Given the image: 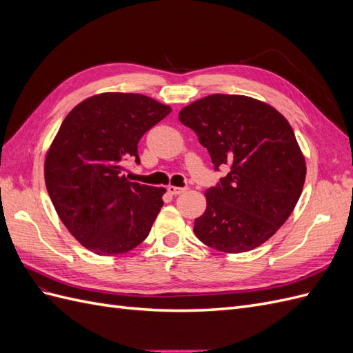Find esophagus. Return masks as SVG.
<instances>
[{"instance_id": "esophagus-1", "label": "esophagus", "mask_w": 353, "mask_h": 353, "mask_svg": "<svg viewBox=\"0 0 353 353\" xmlns=\"http://www.w3.org/2000/svg\"><path fill=\"white\" fill-rule=\"evenodd\" d=\"M168 191L172 196H178L181 193H184V191H187V187H175V185H169L168 187Z\"/></svg>"}]
</instances>
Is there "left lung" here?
<instances>
[{
	"label": "left lung",
	"mask_w": 353,
	"mask_h": 353,
	"mask_svg": "<svg viewBox=\"0 0 353 353\" xmlns=\"http://www.w3.org/2000/svg\"><path fill=\"white\" fill-rule=\"evenodd\" d=\"M208 148L215 170L230 168L205 196L194 234L209 248L241 253L259 248L290 216L306 165L285 117L244 95L213 94L179 112Z\"/></svg>",
	"instance_id": "1"
}]
</instances>
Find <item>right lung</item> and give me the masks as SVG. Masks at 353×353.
Instances as JSON below:
<instances>
[{
	"instance_id": "1",
	"label": "right lung",
	"mask_w": 353,
	"mask_h": 353,
	"mask_svg": "<svg viewBox=\"0 0 353 353\" xmlns=\"http://www.w3.org/2000/svg\"><path fill=\"white\" fill-rule=\"evenodd\" d=\"M169 113V105L141 94L105 92L65 117L46 159V185L83 248L121 254L148 236L166 190L130 183L123 165H140L138 141Z\"/></svg>"
}]
</instances>
